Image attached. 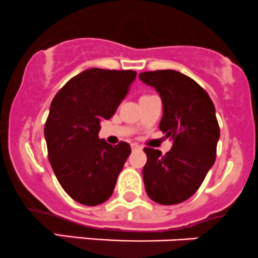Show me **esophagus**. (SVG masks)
<instances>
[{
  "mask_svg": "<svg viewBox=\"0 0 258 258\" xmlns=\"http://www.w3.org/2000/svg\"><path fill=\"white\" fill-rule=\"evenodd\" d=\"M130 147H132V150L133 151H134V150H140V149H142V147H140V145L135 144V143H133V144L130 145Z\"/></svg>",
  "mask_w": 258,
  "mask_h": 258,
  "instance_id": "1",
  "label": "esophagus"
}]
</instances>
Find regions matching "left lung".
I'll return each mask as SVG.
<instances>
[{"instance_id": "left-lung-1", "label": "left lung", "mask_w": 258, "mask_h": 258, "mask_svg": "<svg viewBox=\"0 0 258 258\" xmlns=\"http://www.w3.org/2000/svg\"><path fill=\"white\" fill-rule=\"evenodd\" d=\"M139 78L160 94L163 118L159 129L172 139L165 155L144 148L145 190L161 205L180 204L198 191L216 159L220 128L215 105L203 87L180 72H144Z\"/></svg>"}]
</instances>
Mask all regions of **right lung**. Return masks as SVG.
Wrapping results in <instances>:
<instances>
[{
    "instance_id": "obj_1",
    "label": "right lung",
    "mask_w": 258,
    "mask_h": 258,
    "mask_svg": "<svg viewBox=\"0 0 258 258\" xmlns=\"http://www.w3.org/2000/svg\"><path fill=\"white\" fill-rule=\"evenodd\" d=\"M135 77L134 71L90 68L68 81L50 103L44 125L49 163L77 203L95 206L113 194L132 149L125 142L113 147L98 133L100 120L114 115Z\"/></svg>"
}]
</instances>
